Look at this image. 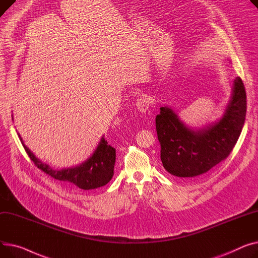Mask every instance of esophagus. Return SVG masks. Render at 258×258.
I'll list each match as a JSON object with an SVG mask.
<instances>
[{
	"label": "esophagus",
	"instance_id": "1",
	"mask_svg": "<svg viewBox=\"0 0 258 258\" xmlns=\"http://www.w3.org/2000/svg\"><path fill=\"white\" fill-rule=\"evenodd\" d=\"M150 103H151V99L149 97L142 96L141 98L138 99V101H136V107H138L139 111L145 113L150 107Z\"/></svg>",
	"mask_w": 258,
	"mask_h": 258
}]
</instances>
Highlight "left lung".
Listing matches in <instances>:
<instances>
[{"label":"left lung","instance_id":"1","mask_svg":"<svg viewBox=\"0 0 258 258\" xmlns=\"http://www.w3.org/2000/svg\"><path fill=\"white\" fill-rule=\"evenodd\" d=\"M247 111V96L239 77L233 81L231 99L222 118L200 130L187 128L168 106L156 116L163 168L181 178L199 177L226 159L234 148Z\"/></svg>","mask_w":258,"mask_h":258}]
</instances>
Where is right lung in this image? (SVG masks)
Returning a JSON list of instances; mask_svg holds the SVG:
<instances>
[{
    "instance_id": "right-lung-1",
    "label": "right lung",
    "mask_w": 258,
    "mask_h": 258,
    "mask_svg": "<svg viewBox=\"0 0 258 258\" xmlns=\"http://www.w3.org/2000/svg\"><path fill=\"white\" fill-rule=\"evenodd\" d=\"M19 138L23 147L34 164L39 170L53 177L56 180L63 181L72 186L81 189H94L107 184L113 176V169L115 163V149L111 147L104 138L101 139L97 149L93 155L80 165L73 166L60 171L53 170L49 164L43 163L27 148L22 138Z\"/></svg>"
}]
</instances>
